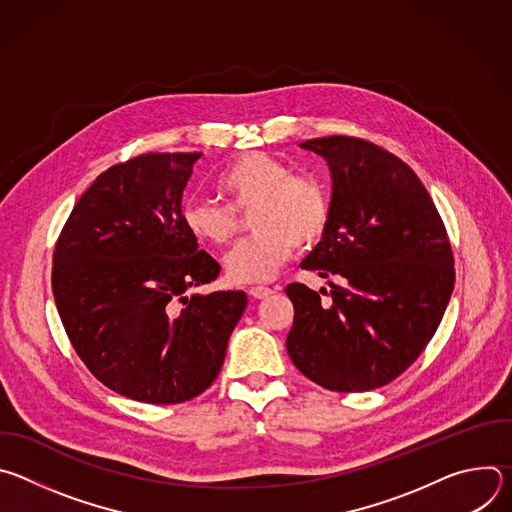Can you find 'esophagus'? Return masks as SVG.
Returning a JSON list of instances; mask_svg holds the SVG:
<instances>
[{
	"instance_id": "esophagus-1",
	"label": "esophagus",
	"mask_w": 512,
	"mask_h": 512,
	"mask_svg": "<svg viewBox=\"0 0 512 512\" xmlns=\"http://www.w3.org/2000/svg\"><path fill=\"white\" fill-rule=\"evenodd\" d=\"M271 294H273V289L263 287V285H255V287L249 289V296H251L253 300H263V298H267V296H271Z\"/></svg>"
}]
</instances>
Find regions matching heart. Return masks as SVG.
I'll return each mask as SVG.
<instances>
[{"instance_id":"1","label":"heart","mask_w":512,"mask_h":512,"mask_svg":"<svg viewBox=\"0 0 512 512\" xmlns=\"http://www.w3.org/2000/svg\"><path fill=\"white\" fill-rule=\"evenodd\" d=\"M227 204L188 200L182 223L200 245L223 247L237 229V214L254 208L249 239L225 255L227 277L235 283H261L277 275L294 247L318 243L328 227L330 200L326 188L312 176H291L277 158L251 152L233 162L218 178Z\"/></svg>"}]
</instances>
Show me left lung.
I'll use <instances>...</instances> for the list:
<instances>
[{"instance_id":"obj_1","label":"left lung","mask_w":512,"mask_h":512,"mask_svg":"<svg viewBox=\"0 0 512 512\" xmlns=\"http://www.w3.org/2000/svg\"><path fill=\"white\" fill-rule=\"evenodd\" d=\"M332 176L330 218L302 269L330 296L289 283L294 326L285 346L300 373L338 393L391 383L421 354L454 291V257L437 208L415 172L358 137L308 139Z\"/></svg>"}]
</instances>
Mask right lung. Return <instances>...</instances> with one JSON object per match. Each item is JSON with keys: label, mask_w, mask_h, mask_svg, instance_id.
<instances>
[{"label": "right lung", "mask_w": 512, "mask_h": 512, "mask_svg": "<svg viewBox=\"0 0 512 512\" xmlns=\"http://www.w3.org/2000/svg\"><path fill=\"white\" fill-rule=\"evenodd\" d=\"M202 154H143L103 172L72 208L52 259V294L87 369L115 393L172 405L225 362L245 291L190 294L218 265L182 223Z\"/></svg>", "instance_id": "add662e5"}]
</instances>
